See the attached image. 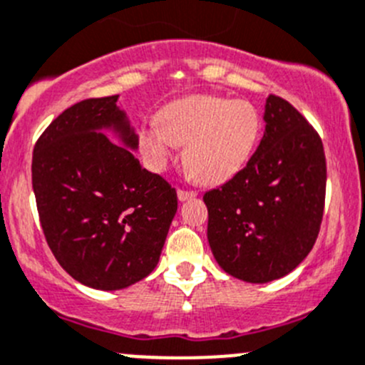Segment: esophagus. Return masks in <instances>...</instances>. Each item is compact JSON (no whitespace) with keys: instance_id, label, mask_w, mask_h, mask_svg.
I'll return each mask as SVG.
<instances>
[{"instance_id":"1","label":"esophagus","mask_w":365,"mask_h":365,"mask_svg":"<svg viewBox=\"0 0 365 365\" xmlns=\"http://www.w3.org/2000/svg\"><path fill=\"white\" fill-rule=\"evenodd\" d=\"M197 192L196 190H183V189H178V200L180 201H187L190 200V197H196Z\"/></svg>"}]
</instances>
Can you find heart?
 I'll return each instance as SVG.
<instances>
[{"instance_id":"1","label":"heart","mask_w":365,"mask_h":365,"mask_svg":"<svg viewBox=\"0 0 365 365\" xmlns=\"http://www.w3.org/2000/svg\"><path fill=\"white\" fill-rule=\"evenodd\" d=\"M260 128V115L250 101L197 94L173 101L158 118L146 119L139 148L148 168L160 173L185 144L187 173L205 183H222L247 164Z\"/></svg>"}]
</instances>
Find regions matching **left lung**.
<instances>
[{
    "label": "left lung",
    "mask_w": 365,
    "mask_h": 365,
    "mask_svg": "<svg viewBox=\"0 0 365 365\" xmlns=\"http://www.w3.org/2000/svg\"><path fill=\"white\" fill-rule=\"evenodd\" d=\"M265 132L246 168L205 192L214 258L233 278L267 284L294 271L317 239L327 158L316 130L289 101L269 96Z\"/></svg>",
    "instance_id": "obj_1"
}]
</instances>
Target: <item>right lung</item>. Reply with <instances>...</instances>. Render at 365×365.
Wrapping results in <instances>:
<instances>
[{"instance_id": "obj_1", "label": "right lung", "mask_w": 365, "mask_h": 365, "mask_svg": "<svg viewBox=\"0 0 365 365\" xmlns=\"http://www.w3.org/2000/svg\"><path fill=\"white\" fill-rule=\"evenodd\" d=\"M118 100L91 98L63 110L31 160L48 246L74 280L100 291L130 287L157 267L178 208L176 190L133 155L139 135Z\"/></svg>"}]
</instances>
